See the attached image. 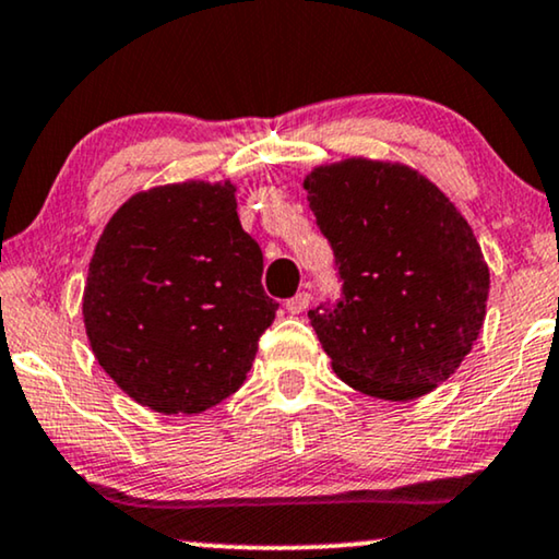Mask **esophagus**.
I'll return each instance as SVG.
<instances>
[{
    "label": "esophagus",
    "instance_id": "1",
    "mask_svg": "<svg viewBox=\"0 0 559 559\" xmlns=\"http://www.w3.org/2000/svg\"><path fill=\"white\" fill-rule=\"evenodd\" d=\"M310 305V295L308 293H297L295 297H289V300L285 302V310L289 312V316H300V312L308 308Z\"/></svg>",
    "mask_w": 559,
    "mask_h": 559
}]
</instances>
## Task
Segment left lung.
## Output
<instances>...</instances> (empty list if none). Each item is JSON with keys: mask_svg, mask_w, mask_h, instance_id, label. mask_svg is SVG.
I'll list each match as a JSON object with an SVG mask.
<instances>
[{"mask_svg": "<svg viewBox=\"0 0 559 559\" xmlns=\"http://www.w3.org/2000/svg\"><path fill=\"white\" fill-rule=\"evenodd\" d=\"M302 186L343 280L338 302L308 312L333 371L377 400L430 394L486 318L488 264L468 221L402 163L348 157Z\"/></svg>", "mask_w": 559, "mask_h": 559, "instance_id": "obj_1", "label": "left lung"}]
</instances>
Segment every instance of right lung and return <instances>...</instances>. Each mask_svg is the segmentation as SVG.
<instances>
[{
	"label": "right lung",
	"instance_id": "obj_1",
	"mask_svg": "<svg viewBox=\"0 0 559 559\" xmlns=\"http://www.w3.org/2000/svg\"><path fill=\"white\" fill-rule=\"evenodd\" d=\"M234 193L231 180L142 190L96 243L86 335L102 369L142 407L198 415L231 396L280 308Z\"/></svg>",
	"mask_w": 559,
	"mask_h": 559
}]
</instances>
